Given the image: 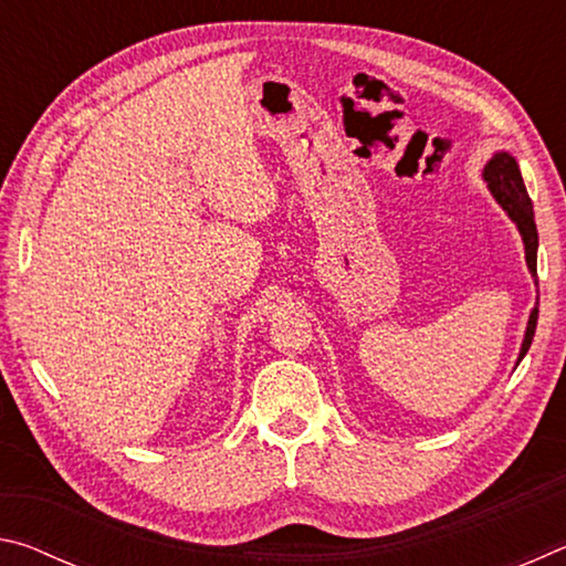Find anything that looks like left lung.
Returning <instances> with one entry per match:
<instances>
[{
    "label": "left lung",
    "mask_w": 566,
    "mask_h": 566,
    "mask_svg": "<svg viewBox=\"0 0 566 566\" xmlns=\"http://www.w3.org/2000/svg\"><path fill=\"white\" fill-rule=\"evenodd\" d=\"M482 177L486 181V187H490L492 197L500 202L504 212L510 214L516 229H520L526 266H530L532 276H536V247H539V234H536L532 199L526 195L520 165H516V159L510 155V151H496V155L484 165ZM536 317H539V296H536V306L530 314V322H526L524 342H522L520 357H516V364H520L524 359V354L530 352V344L534 339V329H536Z\"/></svg>",
    "instance_id": "8db88e82"
}]
</instances>
